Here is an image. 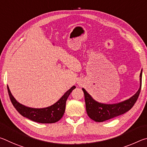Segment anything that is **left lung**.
<instances>
[{
  "mask_svg": "<svg viewBox=\"0 0 147 147\" xmlns=\"http://www.w3.org/2000/svg\"><path fill=\"white\" fill-rule=\"evenodd\" d=\"M142 69L140 73V86L138 91L132 96L121 102L104 104L94 100L86 89L82 88L86 102V111L88 116L95 122H104L127 112L134 106L138 100L141 88Z\"/></svg>",
  "mask_w": 147,
  "mask_h": 147,
  "instance_id": "8db88e82",
  "label": "left lung"
}]
</instances>
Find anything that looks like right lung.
Here are the masks:
<instances>
[{"mask_svg":"<svg viewBox=\"0 0 147 147\" xmlns=\"http://www.w3.org/2000/svg\"><path fill=\"white\" fill-rule=\"evenodd\" d=\"M8 94L14 108L22 116L39 123H54L60 120L65 110L66 101L72 91L76 88L73 86L53 105L43 108H33L20 104L12 95L8 86Z\"/></svg>","mask_w":147,"mask_h":147,"instance_id":"obj_1","label":"right lung"}]
</instances>
